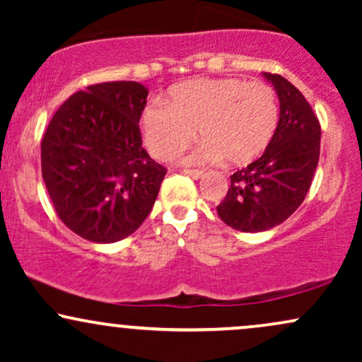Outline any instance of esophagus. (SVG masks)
<instances>
[{"label": "esophagus", "mask_w": 362, "mask_h": 362, "mask_svg": "<svg viewBox=\"0 0 362 362\" xmlns=\"http://www.w3.org/2000/svg\"><path fill=\"white\" fill-rule=\"evenodd\" d=\"M184 173H187L189 177H192L194 180H197V178H201L204 175V172L202 170H184Z\"/></svg>", "instance_id": "34e87169"}]
</instances>
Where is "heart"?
Listing matches in <instances>:
<instances>
[{
  "instance_id": "heart-1",
  "label": "heart",
  "mask_w": 362,
  "mask_h": 362,
  "mask_svg": "<svg viewBox=\"0 0 362 362\" xmlns=\"http://www.w3.org/2000/svg\"><path fill=\"white\" fill-rule=\"evenodd\" d=\"M279 102L274 88L240 78H199L168 91V105L151 103L141 127L146 148L158 160H172L199 136L202 146L192 163L218 161L243 167L257 160L277 131Z\"/></svg>"
}]
</instances>
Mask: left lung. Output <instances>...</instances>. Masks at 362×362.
Returning a JSON list of instances; mask_svg holds the SVG:
<instances>
[{"instance_id": "left-lung-1", "label": "left lung", "mask_w": 362, "mask_h": 362, "mask_svg": "<svg viewBox=\"0 0 362 362\" xmlns=\"http://www.w3.org/2000/svg\"><path fill=\"white\" fill-rule=\"evenodd\" d=\"M264 76L279 97L277 131L259 160L230 177L226 197L216 207L228 226L245 233L271 230L301 206L320 158L322 129L310 103L281 74Z\"/></svg>"}]
</instances>
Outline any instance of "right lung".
Returning <instances> with one entry per match:
<instances>
[{"label": "right lung", "mask_w": 362, "mask_h": 362, "mask_svg": "<svg viewBox=\"0 0 362 362\" xmlns=\"http://www.w3.org/2000/svg\"><path fill=\"white\" fill-rule=\"evenodd\" d=\"M148 90L107 81L76 91L49 122L40 161L61 221L95 243L132 235L153 209L167 168L143 148Z\"/></svg>", "instance_id": "right-lung-1"}]
</instances>
